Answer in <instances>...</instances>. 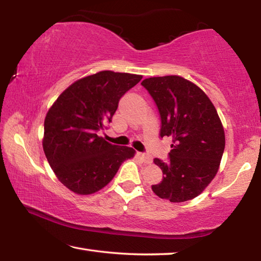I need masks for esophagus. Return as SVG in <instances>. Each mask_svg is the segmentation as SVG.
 <instances>
[{
    "label": "esophagus",
    "mask_w": 261,
    "mask_h": 261,
    "mask_svg": "<svg viewBox=\"0 0 261 261\" xmlns=\"http://www.w3.org/2000/svg\"><path fill=\"white\" fill-rule=\"evenodd\" d=\"M139 158L143 160L144 163H146V165H151L153 162V159L148 155V154H145V153H139Z\"/></svg>",
    "instance_id": "1"
}]
</instances>
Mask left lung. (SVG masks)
<instances>
[{"label":"left lung","mask_w":261,"mask_h":261,"mask_svg":"<svg viewBox=\"0 0 261 261\" xmlns=\"http://www.w3.org/2000/svg\"><path fill=\"white\" fill-rule=\"evenodd\" d=\"M161 118L160 137H170L169 160L154 159L163 177L152 185L162 199L183 202L204 191L219 170L224 145L222 123L204 91L179 76L152 77L141 83Z\"/></svg>","instance_id":"1"}]
</instances>
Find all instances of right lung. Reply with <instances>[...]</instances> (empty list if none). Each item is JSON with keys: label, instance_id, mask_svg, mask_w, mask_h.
I'll use <instances>...</instances> for the list:
<instances>
[{"label": "right lung", "instance_id": "1", "mask_svg": "<svg viewBox=\"0 0 261 261\" xmlns=\"http://www.w3.org/2000/svg\"><path fill=\"white\" fill-rule=\"evenodd\" d=\"M139 74L100 71L70 85L48 110L42 146L56 177L77 194L106 187L135 149L98 136Z\"/></svg>", "mask_w": 261, "mask_h": 261}]
</instances>
